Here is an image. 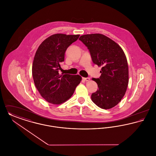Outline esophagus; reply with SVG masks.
Masks as SVG:
<instances>
[{"label":"esophagus","mask_w":156,"mask_h":156,"mask_svg":"<svg viewBox=\"0 0 156 156\" xmlns=\"http://www.w3.org/2000/svg\"><path fill=\"white\" fill-rule=\"evenodd\" d=\"M83 80H85V81H89L90 80V78L89 77H87V78H83Z\"/></svg>","instance_id":"esophagus-1"}]
</instances>
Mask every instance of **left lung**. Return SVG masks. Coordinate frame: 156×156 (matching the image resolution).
I'll use <instances>...</instances> for the list:
<instances>
[{"mask_svg": "<svg viewBox=\"0 0 156 156\" xmlns=\"http://www.w3.org/2000/svg\"><path fill=\"white\" fill-rule=\"evenodd\" d=\"M79 40L89 50L94 64L102 67L100 77L92 79L98 89L92 93L91 99L102 109H111L122 100L128 85L126 55L119 45L103 34H85Z\"/></svg>", "mask_w": 156, "mask_h": 156, "instance_id": "left-lung-1", "label": "left lung"}]
</instances>
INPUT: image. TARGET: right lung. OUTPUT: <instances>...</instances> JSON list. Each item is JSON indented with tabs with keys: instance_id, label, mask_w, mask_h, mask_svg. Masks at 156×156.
Masks as SVG:
<instances>
[{
	"instance_id": "obj_1",
	"label": "right lung",
	"mask_w": 156,
	"mask_h": 156,
	"mask_svg": "<svg viewBox=\"0 0 156 156\" xmlns=\"http://www.w3.org/2000/svg\"><path fill=\"white\" fill-rule=\"evenodd\" d=\"M79 37V34H53L42 42L36 52L32 66L33 80L41 97L49 103L66 102L81 81L78 75L58 73L67 48Z\"/></svg>"
}]
</instances>
